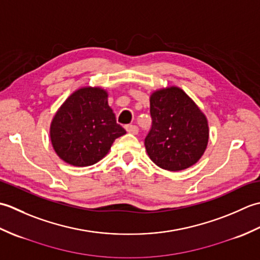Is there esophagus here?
Returning a JSON list of instances; mask_svg holds the SVG:
<instances>
[{
	"instance_id": "esophagus-1",
	"label": "esophagus",
	"mask_w": 260,
	"mask_h": 260,
	"mask_svg": "<svg viewBox=\"0 0 260 260\" xmlns=\"http://www.w3.org/2000/svg\"><path fill=\"white\" fill-rule=\"evenodd\" d=\"M125 129L127 131V133H129V134L136 135L137 133H139V127H137L136 125H132V124L126 125L125 126Z\"/></svg>"
}]
</instances>
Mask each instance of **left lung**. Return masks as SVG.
<instances>
[{
	"label": "left lung",
	"instance_id": "obj_1",
	"mask_svg": "<svg viewBox=\"0 0 260 260\" xmlns=\"http://www.w3.org/2000/svg\"><path fill=\"white\" fill-rule=\"evenodd\" d=\"M150 102L152 126L144 140L148 156L168 171L196 164L208 145L206 116L178 87L155 91Z\"/></svg>",
	"mask_w": 260,
	"mask_h": 260
}]
</instances>
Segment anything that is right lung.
<instances>
[{"mask_svg":"<svg viewBox=\"0 0 260 260\" xmlns=\"http://www.w3.org/2000/svg\"><path fill=\"white\" fill-rule=\"evenodd\" d=\"M125 133L108 106L107 92L90 87L75 91L59 108L50 127L54 151L75 167L97 163Z\"/></svg>","mask_w":260,"mask_h":260,"instance_id":"right-lung-1","label":"right lung"}]
</instances>
